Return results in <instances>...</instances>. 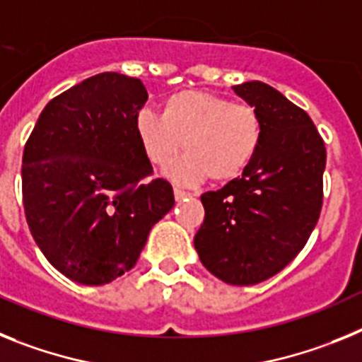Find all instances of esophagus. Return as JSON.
<instances>
[{
  "label": "esophagus",
  "instance_id": "obj_1",
  "mask_svg": "<svg viewBox=\"0 0 362 362\" xmlns=\"http://www.w3.org/2000/svg\"><path fill=\"white\" fill-rule=\"evenodd\" d=\"M185 197H189V194L185 193V191H182L180 187H175V199H177V200H184Z\"/></svg>",
  "mask_w": 362,
  "mask_h": 362
}]
</instances>
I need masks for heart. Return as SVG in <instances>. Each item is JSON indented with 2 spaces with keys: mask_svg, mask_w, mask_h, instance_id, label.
Returning <instances> with one entry per match:
<instances>
[{
  "mask_svg": "<svg viewBox=\"0 0 362 362\" xmlns=\"http://www.w3.org/2000/svg\"><path fill=\"white\" fill-rule=\"evenodd\" d=\"M134 133L142 153L156 168L169 165L178 184L237 180L255 162L264 142V122L255 107L206 90H178L162 103V116L142 109L134 116Z\"/></svg>",
  "mask_w": 362,
  "mask_h": 362,
  "instance_id": "obj_1",
  "label": "heart"
}]
</instances>
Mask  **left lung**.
I'll use <instances>...</instances> for the list:
<instances>
[{"instance_id": "8db88e82", "label": "left lung", "mask_w": 362, "mask_h": 362, "mask_svg": "<svg viewBox=\"0 0 362 362\" xmlns=\"http://www.w3.org/2000/svg\"><path fill=\"white\" fill-rule=\"evenodd\" d=\"M233 90L259 111L264 142L242 177L200 197L206 216L194 250L220 281L250 286L276 275L306 246L322 207L326 147L308 112L268 83Z\"/></svg>"}]
</instances>
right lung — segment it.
I'll return each mask as SVG.
<instances>
[{"instance_id": "add662e5", "label": "right lung", "mask_w": 362, "mask_h": 362, "mask_svg": "<svg viewBox=\"0 0 362 362\" xmlns=\"http://www.w3.org/2000/svg\"><path fill=\"white\" fill-rule=\"evenodd\" d=\"M147 102L138 78L102 72L50 100L23 149L27 224L45 259L100 286L136 264L151 228L175 206L134 133Z\"/></svg>"}]
</instances>
